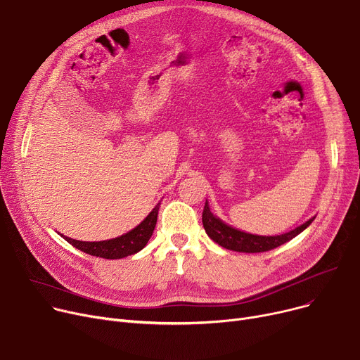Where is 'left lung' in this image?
I'll list each match as a JSON object with an SVG mask.
<instances>
[{"mask_svg": "<svg viewBox=\"0 0 360 360\" xmlns=\"http://www.w3.org/2000/svg\"><path fill=\"white\" fill-rule=\"evenodd\" d=\"M312 221L314 218L306 221L304 224L296 227L295 230L280 236H256V234H249L237 229H233L227 226L226 222H222L210 211L208 200L205 202V208L202 212L203 229L215 243L229 250L245 252V253H259V252L276 249L284 245L285 242L292 240V238H295L297 234H300L306 227L311 226Z\"/></svg>", "mask_w": 360, "mask_h": 360, "instance_id": "8db88e82", "label": "left lung"}]
</instances>
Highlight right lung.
Here are the masks:
<instances>
[{
  "mask_svg": "<svg viewBox=\"0 0 360 360\" xmlns=\"http://www.w3.org/2000/svg\"><path fill=\"white\" fill-rule=\"evenodd\" d=\"M160 205L161 203H158L157 207L149 212V215L141 222L138 227L123 236L111 238V240L80 242V240H75V238H68L63 234L61 237H64L72 246H75L76 249L84 253L99 256V258H104V259H122L133 253H138L146 246L148 240L153 233V229H155V224H157Z\"/></svg>",
  "mask_w": 360,
  "mask_h": 360,
  "instance_id": "right-lung-1",
  "label": "right lung"
}]
</instances>
